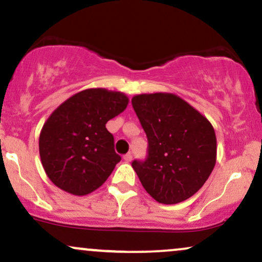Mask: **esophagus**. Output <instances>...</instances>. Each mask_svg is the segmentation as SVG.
<instances>
[{"instance_id": "obj_1", "label": "esophagus", "mask_w": 262, "mask_h": 262, "mask_svg": "<svg viewBox=\"0 0 262 262\" xmlns=\"http://www.w3.org/2000/svg\"><path fill=\"white\" fill-rule=\"evenodd\" d=\"M124 159H125L126 162H131L132 161V153L131 152L126 153V155L124 156Z\"/></svg>"}]
</instances>
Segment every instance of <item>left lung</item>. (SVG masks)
<instances>
[{"instance_id":"8db88e82","label":"left lung","mask_w":262,"mask_h":262,"mask_svg":"<svg viewBox=\"0 0 262 262\" xmlns=\"http://www.w3.org/2000/svg\"><path fill=\"white\" fill-rule=\"evenodd\" d=\"M131 103L148 140L147 158L132 162L142 186L159 204L191 198L216 164L213 126L171 93L138 94Z\"/></svg>"}]
</instances>
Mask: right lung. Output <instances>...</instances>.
Returning a JSON list of instances; mask_svg holds the SVG:
<instances>
[{"label": "right lung", "mask_w": 262, "mask_h": 262, "mask_svg": "<svg viewBox=\"0 0 262 262\" xmlns=\"http://www.w3.org/2000/svg\"><path fill=\"white\" fill-rule=\"evenodd\" d=\"M121 92L92 88L63 101L49 116L39 137L46 175L63 191L88 195L103 185L121 157L105 124L126 109Z\"/></svg>", "instance_id": "right-lung-1"}]
</instances>
